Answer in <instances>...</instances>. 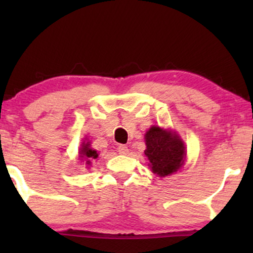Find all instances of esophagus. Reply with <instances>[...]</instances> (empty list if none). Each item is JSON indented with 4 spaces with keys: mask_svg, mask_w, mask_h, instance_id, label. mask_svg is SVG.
<instances>
[{
    "mask_svg": "<svg viewBox=\"0 0 253 253\" xmlns=\"http://www.w3.org/2000/svg\"><path fill=\"white\" fill-rule=\"evenodd\" d=\"M117 151H119L120 154H123V155L129 153V148H127L126 145H120V146L117 147Z\"/></svg>",
    "mask_w": 253,
    "mask_h": 253,
    "instance_id": "esophagus-1",
    "label": "esophagus"
}]
</instances>
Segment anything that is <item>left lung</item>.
<instances>
[{
	"label": "left lung",
	"mask_w": 253,
	"mask_h": 253,
	"mask_svg": "<svg viewBox=\"0 0 253 253\" xmlns=\"http://www.w3.org/2000/svg\"><path fill=\"white\" fill-rule=\"evenodd\" d=\"M145 144L148 166L160 177L174 174L184 164L185 146L176 132L153 126L145 133Z\"/></svg>",
	"instance_id": "left-lung-1"
}]
</instances>
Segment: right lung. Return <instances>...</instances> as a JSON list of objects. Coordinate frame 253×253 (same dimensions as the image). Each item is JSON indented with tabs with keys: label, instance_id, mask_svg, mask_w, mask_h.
I'll return each mask as SVG.
<instances>
[{
	"label": "right lung",
	"instance_id": "obj_1",
	"mask_svg": "<svg viewBox=\"0 0 253 253\" xmlns=\"http://www.w3.org/2000/svg\"><path fill=\"white\" fill-rule=\"evenodd\" d=\"M98 157V152L91 148V143H89V141H87V143L84 141V143L82 144L81 150H79V158H81V160H84L86 165L89 166L91 162L94 161Z\"/></svg>",
	"mask_w": 253,
	"mask_h": 253
}]
</instances>
